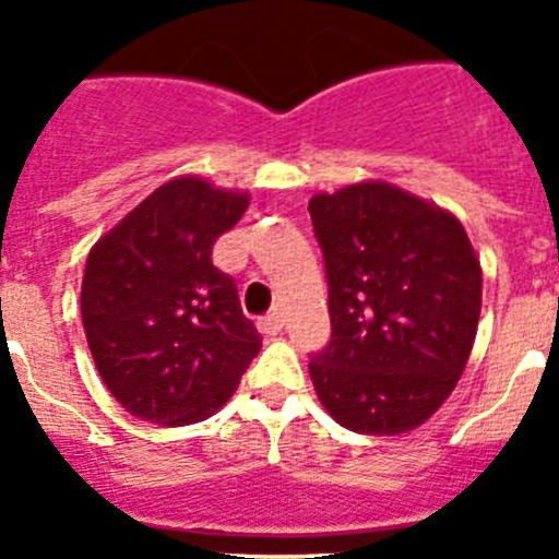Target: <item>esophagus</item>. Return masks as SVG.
Masks as SVG:
<instances>
[{
	"mask_svg": "<svg viewBox=\"0 0 559 559\" xmlns=\"http://www.w3.org/2000/svg\"><path fill=\"white\" fill-rule=\"evenodd\" d=\"M281 328H284V322H281V314H275V311L259 320V331H262L264 336H278Z\"/></svg>",
	"mask_w": 559,
	"mask_h": 559,
	"instance_id": "esophagus-1",
	"label": "esophagus"
}]
</instances>
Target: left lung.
<instances>
[{
  "instance_id": "obj_1",
  "label": "left lung",
  "mask_w": 559,
  "mask_h": 559,
  "mask_svg": "<svg viewBox=\"0 0 559 559\" xmlns=\"http://www.w3.org/2000/svg\"><path fill=\"white\" fill-rule=\"evenodd\" d=\"M325 255L331 344L309 361L322 408L364 436L436 414L466 369L483 270L452 212L389 181L309 201Z\"/></svg>"
}]
</instances>
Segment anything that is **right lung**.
<instances>
[{
    "label": "right lung",
    "mask_w": 559,
    "mask_h": 559,
    "mask_svg": "<svg viewBox=\"0 0 559 559\" xmlns=\"http://www.w3.org/2000/svg\"><path fill=\"white\" fill-rule=\"evenodd\" d=\"M248 203V192L179 176L87 253V347L109 394L138 419L162 427L209 419L262 350L237 284L212 264L217 237Z\"/></svg>",
    "instance_id": "right-lung-1"
}]
</instances>
